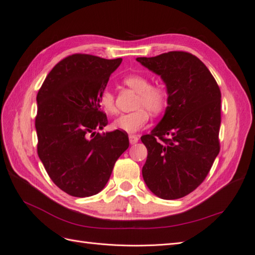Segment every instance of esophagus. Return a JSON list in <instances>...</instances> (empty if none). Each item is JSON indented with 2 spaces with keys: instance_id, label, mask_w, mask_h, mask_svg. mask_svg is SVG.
<instances>
[{
  "instance_id": "esophagus-1",
  "label": "esophagus",
  "mask_w": 255,
  "mask_h": 255,
  "mask_svg": "<svg viewBox=\"0 0 255 255\" xmlns=\"http://www.w3.org/2000/svg\"><path fill=\"white\" fill-rule=\"evenodd\" d=\"M128 139H129V143L130 144H136L137 142H138V140H139V138L136 135H129Z\"/></svg>"
}]
</instances>
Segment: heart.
<instances>
[{
    "label": "heart",
    "instance_id": "1",
    "mask_svg": "<svg viewBox=\"0 0 255 255\" xmlns=\"http://www.w3.org/2000/svg\"><path fill=\"white\" fill-rule=\"evenodd\" d=\"M122 83L137 92L135 103L137 110L120 115L114 120L113 127L126 133L134 134L146 127L149 121V112L152 114H159L165 108L167 93L164 88L150 85L149 79L140 74L128 75L122 79ZM99 105L107 114L113 115L117 112L114 94L109 89L100 93Z\"/></svg>",
    "mask_w": 255,
    "mask_h": 255
}]
</instances>
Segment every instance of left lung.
Instances as JSON below:
<instances>
[{"instance_id":"8db88e82","label":"left lung","mask_w":255,"mask_h":255,"mask_svg":"<svg viewBox=\"0 0 255 255\" xmlns=\"http://www.w3.org/2000/svg\"><path fill=\"white\" fill-rule=\"evenodd\" d=\"M136 59L161 76L168 95L164 116L141 137L147 148L142 176L157 197L180 199L204 181L219 155L221 91L191 53L171 51Z\"/></svg>"}]
</instances>
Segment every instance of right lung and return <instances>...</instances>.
I'll list each match as a JSON object with an SVG mask.
<instances>
[{
    "mask_svg": "<svg viewBox=\"0 0 255 255\" xmlns=\"http://www.w3.org/2000/svg\"><path fill=\"white\" fill-rule=\"evenodd\" d=\"M121 62L80 53L67 56L37 93V154L50 179L70 196L85 198L103 190L128 147L124 131L96 133L108 125L99 95Z\"/></svg>",
    "mask_w": 255,
    "mask_h": 255,
    "instance_id": "right-lung-1",
    "label": "right lung"
}]
</instances>
